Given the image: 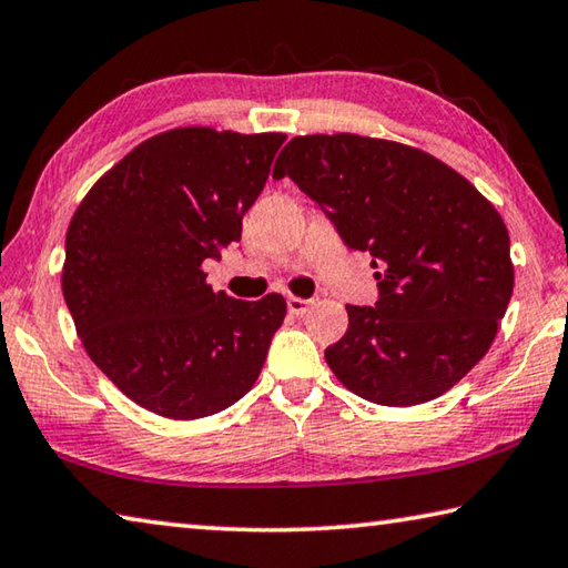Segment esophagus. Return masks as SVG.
<instances>
[{"instance_id": "1", "label": "esophagus", "mask_w": 568, "mask_h": 568, "mask_svg": "<svg viewBox=\"0 0 568 568\" xmlns=\"http://www.w3.org/2000/svg\"><path fill=\"white\" fill-rule=\"evenodd\" d=\"M312 304H314L312 300H302V296H290V300H286V306H290V312L296 314V316H302V314L310 312Z\"/></svg>"}]
</instances>
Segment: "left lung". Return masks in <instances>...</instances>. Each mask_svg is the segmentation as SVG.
Masks as SVG:
<instances>
[{
	"label": "left lung",
	"instance_id": "8db88e82",
	"mask_svg": "<svg viewBox=\"0 0 568 568\" xmlns=\"http://www.w3.org/2000/svg\"><path fill=\"white\" fill-rule=\"evenodd\" d=\"M274 176L314 199L346 246L372 254L379 300L346 304L349 329L324 352L346 389L414 406L481 362L514 266L499 212L462 174L406 144L312 134L282 149Z\"/></svg>",
	"mask_w": 568,
	"mask_h": 568
}]
</instances>
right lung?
<instances>
[{
	"label": "right lung",
	"instance_id": "add662e5",
	"mask_svg": "<svg viewBox=\"0 0 568 568\" xmlns=\"http://www.w3.org/2000/svg\"><path fill=\"white\" fill-rule=\"evenodd\" d=\"M284 139L172 129L132 149L74 212L64 302L92 362L144 409L202 419L262 372L284 296L214 294L202 264L242 239Z\"/></svg>",
	"mask_w": 568,
	"mask_h": 568
}]
</instances>
